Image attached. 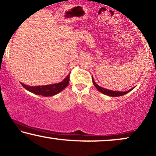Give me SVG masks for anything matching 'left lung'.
I'll use <instances>...</instances> for the list:
<instances>
[{
    "label": "left lung",
    "mask_w": 156,
    "mask_h": 156,
    "mask_svg": "<svg viewBox=\"0 0 156 156\" xmlns=\"http://www.w3.org/2000/svg\"><path fill=\"white\" fill-rule=\"evenodd\" d=\"M92 80H93V83H94V85L95 86V87L97 88V89L99 90L100 92H101L102 94H105V95H107V96H123L125 95V94H127L128 92L130 91L131 90H133V88H131L130 90H127V91H114V90H108V89H106V88H104L101 87V86H99L98 85H97L96 83V82L94 81V78H93L92 77Z\"/></svg>",
    "instance_id": "8db88e82"
}]
</instances>
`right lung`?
Wrapping results in <instances>:
<instances>
[{"label": "right lung", "mask_w": 156, "mask_h": 156, "mask_svg": "<svg viewBox=\"0 0 156 156\" xmlns=\"http://www.w3.org/2000/svg\"><path fill=\"white\" fill-rule=\"evenodd\" d=\"M70 74L62 82L55 84L39 86H29L22 83H21L23 88L28 90L29 91L33 93V94H37V95H42L43 96H52L62 91L68 86L69 80H70Z\"/></svg>", "instance_id": "1"}]
</instances>
